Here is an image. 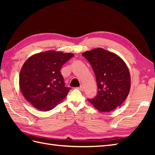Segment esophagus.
<instances>
[{
	"mask_svg": "<svg viewBox=\"0 0 155 155\" xmlns=\"http://www.w3.org/2000/svg\"><path fill=\"white\" fill-rule=\"evenodd\" d=\"M78 89H79L80 91H83L84 90V87H83V85H81V86L80 87H78Z\"/></svg>",
	"mask_w": 155,
	"mask_h": 155,
	"instance_id": "obj_1",
	"label": "esophagus"
}]
</instances>
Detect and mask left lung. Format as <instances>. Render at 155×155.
<instances>
[{
  "label": "left lung",
  "instance_id": "left-lung-1",
  "mask_svg": "<svg viewBox=\"0 0 155 155\" xmlns=\"http://www.w3.org/2000/svg\"><path fill=\"white\" fill-rule=\"evenodd\" d=\"M82 55L92 66L96 76L98 94L88 101L101 112H110L120 106L130 89V75L124 61L117 54L102 48Z\"/></svg>",
  "mask_w": 155,
  "mask_h": 155
}]
</instances>
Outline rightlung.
I'll list each match as a JSON object with an SVG mask.
<instances>
[{"mask_svg": "<svg viewBox=\"0 0 155 155\" xmlns=\"http://www.w3.org/2000/svg\"><path fill=\"white\" fill-rule=\"evenodd\" d=\"M72 53L48 51L32 55L20 71L19 87L25 99L41 111H48L63 101L71 88L64 87L61 68Z\"/></svg>", "mask_w": 155, "mask_h": 155, "instance_id": "obj_1", "label": "right lung"}]
</instances>
